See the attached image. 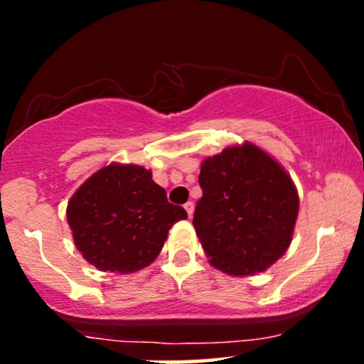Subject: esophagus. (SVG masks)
<instances>
[{"label": "esophagus", "mask_w": 364, "mask_h": 364, "mask_svg": "<svg viewBox=\"0 0 364 364\" xmlns=\"http://www.w3.org/2000/svg\"><path fill=\"white\" fill-rule=\"evenodd\" d=\"M185 210H186L188 217H191V215H193V210H195V205H193V202H186V203H185Z\"/></svg>", "instance_id": "34e87169"}]
</instances>
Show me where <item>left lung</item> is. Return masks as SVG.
Instances as JSON below:
<instances>
[{"instance_id":"left-lung-1","label":"left lung","mask_w":364,"mask_h":364,"mask_svg":"<svg viewBox=\"0 0 364 364\" xmlns=\"http://www.w3.org/2000/svg\"><path fill=\"white\" fill-rule=\"evenodd\" d=\"M196 236L215 269L229 275L263 272L286 253L299 198L279 162L257 145L224 149L202 162Z\"/></svg>"}]
</instances>
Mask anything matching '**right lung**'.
<instances>
[{"label":"right lung","mask_w":364,"mask_h":364,"mask_svg":"<svg viewBox=\"0 0 364 364\" xmlns=\"http://www.w3.org/2000/svg\"><path fill=\"white\" fill-rule=\"evenodd\" d=\"M186 210L168 202L152 173L135 164H109L75 191L66 208L75 246L104 272L129 274L156 260L169 229Z\"/></svg>","instance_id":"1"}]
</instances>
